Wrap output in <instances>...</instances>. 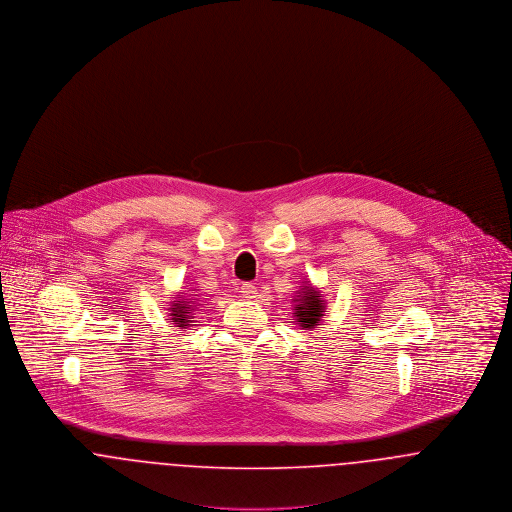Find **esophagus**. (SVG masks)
<instances>
[{
    "mask_svg": "<svg viewBox=\"0 0 512 512\" xmlns=\"http://www.w3.org/2000/svg\"><path fill=\"white\" fill-rule=\"evenodd\" d=\"M255 293H257V288L253 284H249V282L242 284V295L244 297H255Z\"/></svg>",
    "mask_w": 512,
    "mask_h": 512,
    "instance_id": "obj_1",
    "label": "esophagus"
}]
</instances>
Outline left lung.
I'll list each match as a JSON object with an SVG mask.
<instances>
[{"label":"left lung","mask_w":512,"mask_h":512,"mask_svg":"<svg viewBox=\"0 0 512 512\" xmlns=\"http://www.w3.org/2000/svg\"><path fill=\"white\" fill-rule=\"evenodd\" d=\"M293 317L295 322L303 330H311L318 326V322L324 317V299L322 292L318 288H313L311 284H303L299 293L293 299Z\"/></svg>","instance_id":"left-lung-1"}]
</instances>
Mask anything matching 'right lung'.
<instances>
[{
	"label": "right lung",
	"mask_w": 512,
	"mask_h": 512,
	"mask_svg": "<svg viewBox=\"0 0 512 512\" xmlns=\"http://www.w3.org/2000/svg\"><path fill=\"white\" fill-rule=\"evenodd\" d=\"M169 311H171L169 320L172 324H176L178 328H188L190 322H192L190 318H192V313L195 311V303L186 299V297H182L178 301H172Z\"/></svg>",
	"instance_id": "obj_1"
}]
</instances>
